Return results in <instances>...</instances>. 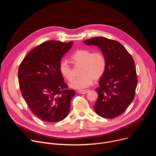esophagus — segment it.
<instances>
[{
	"mask_svg": "<svg viewBox=\"0 0 156 156\" xmlns=\"http://www.w3.org/2000/svg\"><path fill=\"white\" fill-rule=\"evenodd\" d=\"M89 90H80L78 91V93H81V94H86V93H87L89 92Z\"/></svg>",
	"mask_w": 156,
	"mask_h": 156,
	"instance_id": "1",
	"label": "esophagus"
}]
</instances>
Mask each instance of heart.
Returning a JSON list of instances; mask_svg holds the SVG:
<instances>
[{"mask_svg": "<svg viewBox=\"0 0 156 156\" xmlns=\"http://www.w3.org/2000/svg\"><path fill=\"white\" fill-rule=\"evenodd\" d=\"M76 65L82 66L81 77L74 80L70 86L76 90H83L92 84L93 80H99L104 74L107 62L105 55L100 51L93 52L90 49H80L72 56ZM62 75L69 81L73 80L72 68L69 62L62 60L59 65Z\"/></svg>", "mask_w": 156, "mask_h": 156, "instance_id": "1", "label": "heart"}]
</instances>
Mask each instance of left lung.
<instances>
[{
  "label": "left lung",
  "mask_w": 156,
  "mask_h": 156,
  "mask_svg": "<svg viewBox=\"0 0 156 156\" xmlns=\"http://www.w3.org/2000/svg\"><path fill=\"white\" fill-rule=\"evenodd\" d=\"M83 42L99 48L107 62L99 87L96 89L98 97L94 105L95 112L105 119L115 118L125 112L134 99L138 83L135 62L117 41L101 36Z\"/></svg>",
  "instance_id": "1"
}]
</instances>
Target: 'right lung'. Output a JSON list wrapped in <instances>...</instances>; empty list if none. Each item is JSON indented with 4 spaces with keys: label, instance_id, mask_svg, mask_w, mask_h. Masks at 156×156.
I'll return each mask as SVG.
<instances>
[{
    "label": "right lung",
    "instance_id": "obj_1",
    "mask_svg": "<svg viewBox=\"0 0 156 156\" xmlns=\"http://www.w3.org/2000/svg\"><path fill=\"white\" fill-rule=\"evenodd\" d=\"M73 41H46L34 48L18 69L20 91L33 114L41 120L55 123L63 120L70 109L75 91L68 90L59 65Z\"/></svg>",
    "mask_w": 156,
    "mask_h": 156
}]
</instances>
